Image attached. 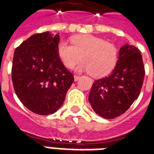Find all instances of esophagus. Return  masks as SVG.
Masks as SVG:
<instances>
[{
    "mask_svg": "<svg viewBox=\"0 0 154 154\" xmlns=\"http://www.w3.org/2000/svg\"><path fill=\"white\" fill-rule=\"evenodd\" d=\"M79 79H80V77H79V76L74 75V81H75V82H77V81H78Z\"/></svg>",
    "mask_w": 154,
    "mask_h": 154,
    "instance_id": "34e87169",
    "label": "esophagus"
}]
</instances>
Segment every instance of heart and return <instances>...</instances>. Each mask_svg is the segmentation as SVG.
I'll list each match as a JSON object with an SVG mask.
<instances>
[{
  "instance_id": "obj_1",
  "label": "heart",
  "mask_w": 154,
  "mask_h": 154,
  "mask_svg": "<svg viewBox=\"0 0 154 154\" xmlns=\"http://www.w3.org/2000/svg\"><path fill=\"white\" fill-rule=\"evenodd\" d=\"M72 45L62 40L57 45V54L65 67H75L78 72H91L95 77L106 76L113 70L118 59L117 48L104 38L91 35H80L72 38Z\"/></svg>"
}]
</instances>
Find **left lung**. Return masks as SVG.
Listing matches in <instances>:
<instances>
[{
    "label": "left lung",
    "mask_w": 154,
    "mask_h": 154,
    "mask_svg": "<svg viewBox=\"0 0 154 154\" xmlns=\"http://www.w3.org/2000/svg\"><path fill=\"white\" fill-rule=\"evenodd\" d=\"M144 77L140 51L128 44L119 48L113 71L94 82L88 100L98 116L114 119L121 116L138 98Z\"/></svg>",
    "instance_id": "8db88e82"
}]
</instances>
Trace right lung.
<instances>
[{"mask_svg":"<svg viewBox=\"0 0 154 154\" xmlns=\"http://www.w3.org/2000/svg\"><path fill=\"white\" fill-rule=\"evenodd\" d=\"M59 41L58 34H36L14 53L11 77L15 94L27 109L38 115L56 112L74 81L57 54Z\"/></svg>","mask_w":154,"mask_h":154,"instance_id":"1","label":"right lung"}]
</instances>
